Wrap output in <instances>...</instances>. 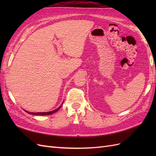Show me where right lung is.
Masks as SVG:
<instances>
[{"instance_id":"obj_1","label":"right lung","mask_w":156,"mask_h":156,"mask_svg":"<svg viewBox=\"0 0 156 156\" xmlns=\"http://www.w3.org/2000/svg\"><path fill=\"white\" fill-rule=\"evenodd\" d=\"M60 105L58 108H56V109L54 110V111H50V112H28L27 111H25L29 113V114H31V115H42V116H44V115H51L53 114V113L56 112L57 111H58L59 108L61 107Z\"/></svg>"}]
</instances>
